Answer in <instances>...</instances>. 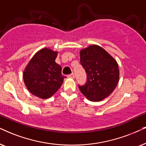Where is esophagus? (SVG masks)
Instances as JSON below:
<instances>
[{"mask_svg": "<svg viewBox=\"0 0 146 146\" xmlns=\"http://www.w3.org/2000/svg\"><path fill=\"white\" fill-rule=\"evenodd\" d=\"M68 77H69V78H71V79H74L75 78V75H74V74H73V73H71V74L68 75Z\"/></svg>", "mask_w": 146, "mask_h": 146, "instance_id": "34e87169", "label": "esophagus"}]
</instances>
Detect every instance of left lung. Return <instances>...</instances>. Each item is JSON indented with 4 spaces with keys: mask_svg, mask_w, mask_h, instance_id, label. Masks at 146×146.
<instances>
[{
    "mask_svg": "<svg viewBox=\"0 0 146 146\" xmlns=\"http://www.w3.org/2000/svg\"><path fill=\"white\" fill-rule=\"evenodd\" d=\"M80 62L86 70L87 82L79 86L92 102H99L111 94L119 81L118 63L106 50L96 44L80 50Z\"/></svg>",
    "mask_w": 146,
    "mask_h": 146,
    "instance_id": "8db88e82",
    "label": "left lung"
}]
</instances>
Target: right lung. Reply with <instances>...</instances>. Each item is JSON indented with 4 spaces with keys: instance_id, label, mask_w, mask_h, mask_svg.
I'll return each mask as SVG.
<instances>
[{
    "instance_id": "add662e5",
    "label": "right lung",
    "mask_w": 146,
    "mask_h": 146,
    "mask_svg": "<svg viewBox=\"0 0 146 146\" xmlns=\"http://www.w3.org/2000/svg\"><path fill=\"white\" fill-rule=\"evenodd\" d=\"M58 53L49 48L40 49L24 69V84L36 97L47 99L52 96L66 78L61 73V67L55 62Z\"/></svg>"
}]
</instances>
